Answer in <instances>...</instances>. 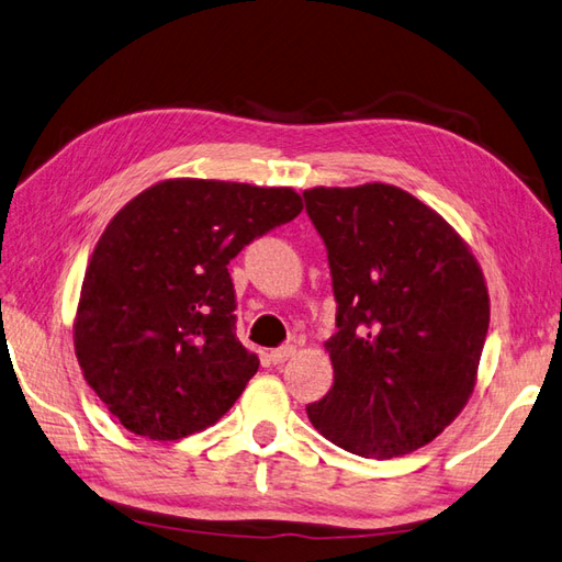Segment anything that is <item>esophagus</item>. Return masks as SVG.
Listing matches in <instances>:
<instances>
[{"instance_id":"esophagus-1","label":"esophagus","mask_w":562,"mask_h":562,"mask_svg":"<svg viewBox=\"0 0 562 562\" xmlns=\"http://www.w3.org/2000/svg\"><path fill=\"white\" fill-rule=\"evenodd\" d=\"M295 352H297V348H295L293 344H285V346L277 348V350H271V352H269V358H271V362H273V364H283L285 360H291Z\"/></svg>"}]
</instances>
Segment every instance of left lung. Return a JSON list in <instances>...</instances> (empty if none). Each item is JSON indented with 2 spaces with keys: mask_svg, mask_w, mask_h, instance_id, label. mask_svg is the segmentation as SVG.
I'll use <instances>...</instances> for the list:
<instances>
[{
  "mask_svg": "<svg viewBox=\"0 0 562 562\" xmlns=\"http://www.w3.org/2000/svg\"><path fill=\"white\" fill-rule=\"evenodd\" d=\"M331 267L334 386L307 405L322 436L389 460L431 443L476 384L488 291L446 218L386 183L303 193Z\"/></svg>",
  "mask_w": 562,
  "mask_h": 562,
  "instance_id": "1",
  "label": "left lung"
}]
</instances>
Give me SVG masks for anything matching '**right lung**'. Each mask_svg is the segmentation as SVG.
Instances as JSON below:
<instances>
[{"label":"right lung","mask_w":562,"mask_h":562,"mask_svg":"<svg viewBox=\"0 0 562 562\" xmlns=\"http://www.w3.org/2000/svg\"><path fill=\"white\" fill-rule=\"evenodd\" d=\"M300 212L293 188L167 178L106 224L74 346L88 386L123 427L178 441L228 413L259 367L236 338L228 262Z\"/></svg>","instance_id":"add662e5"}]
</instances>
